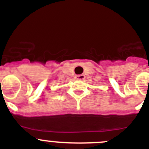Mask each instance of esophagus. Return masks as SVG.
<instances>
[{"instance_id":"34e87169","label":"esophagus","mask_w":149,"mask_h":149,"mask_svg":"<svg viewBox=\"0 0 149 149\" xmlns=\"http://www.w3.org/2000/svg\"><path fill=\"white\" fill-rule=\"evenodd\" d=\"M84 79H85V76H84V74L77 75V76H76V80H84Z\"/></svg>"}]
</instances>
